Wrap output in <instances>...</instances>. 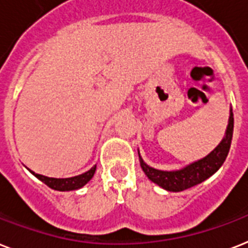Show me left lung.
<instances>
[{
  "mask_svg": "<svg viewBox=\"0 0 248 248\" xmlns=\"http://www.w3.org/2000/svg\"><path fill=\"white\" fill-rule=\"evenodd\" d=\"M233 112L231 109V116H229V124L225 132V138L223 139L222 142L204 159H201L199 162H195L190 164L186 168L181 170H174V172H164V170H154L152 167L146 166L142 159L140 158L141 168L144 173L148 176L150 181L163 187L164 190L178 192L190 188L192 186H196L202 181L214 174L217 170L222 167L225 158L228 155L231 142H232L233 136Z\"/></svg>",
  "mask_w": 248,
  "mask_h": 248,
  "instance_id": "left-lung-1",
  "label": "left lung"
}]
</instances>
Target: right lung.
Wrapping results in <instances>:
<instances>
[{"label":"right lung","mask_w":248,"mask_h":248,"mask_svg":"<svg viewBox=\"0 0 248 248\" xmlns=\"http://www.w3.org/2000/svg\"><path fill=\"white\" fill-rule=\"evenodd\" d=\"M31 172V170H30ZM34 176L37 177L38 180H40L43 183H46L48 187H51L53 190L57 191H71V190H78L80 187L89 182L95 173V167H93L92 170L88 172L82 173L80 176L71 177V178H51V177L42 176L38 173L31 172Z\"/></svg>","instance_id":"1"}]
</instances>
